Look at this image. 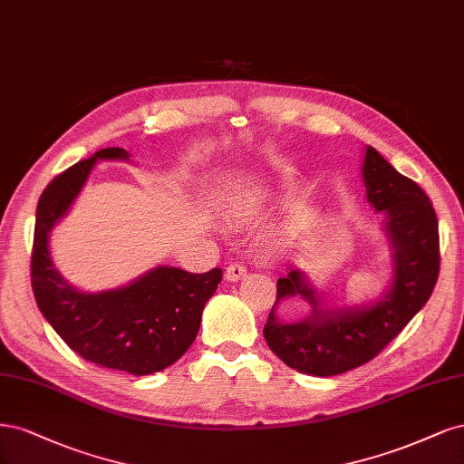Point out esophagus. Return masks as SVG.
Returning a JSON list of instances; mask_svg holds the SVG:
<instances>
[{"label":"esophagus","instance_id":"1","mask_svg":"<svg viewBox=\"0 0 464 464\" xmlns=\"http://www.w3.org/2000/svg\"><path fill=\"white\" fill-rule=\"evenodd\" d=\"M245 276H246V266L245 264L231 262L227 266V270H226V279L227 281H238V279H243Z\"/></svg>","mask_w":464,"mask_h":464}]
</instances>
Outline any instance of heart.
<instances>
[{
	"label": "heart",
	"mask_w": 464,
	"mask_h": 464,
	"mask_svg": "<svg viewBox=\"0 0 464 464\" xmlns=\"http://www.w3.org/2000/svg\"><path fill=\"white\" fill-rule=\"evenodd\" d=\"M258 200H260V198H250V200L245 204V208H241V210H246V214H250V212L254 210V208L258 206Z\"/></svg>",
	"instance_id": "1"
}]
</instances>
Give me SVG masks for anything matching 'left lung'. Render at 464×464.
I'll list each match as a JSON object with an SVG mask.
<instances>
[{
  "label": "left lung",
  "mask_w": 464,
  "mask_h": 464,
  "mask_svg": "<svg viewBox=\"0 0 464 464\" xmlns=\"http://www.w3.org/2000/svg\"><path fill=\"white\" fill-rule=\"evenodd\" d=\"M362 175L368 202L385 214L395 248L392 291L362 310H322L303 274L293 270L277 279L276 304L303 294L313 316L298 324L279 323L274 304L264 325L267 345L281 361L312 376H337L378 356L426 304L440 276V226L428 194L372 146Z\"/></svg>",
  "instance_id": "left-lung-1"
}]
</instances>
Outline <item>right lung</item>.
<instances>
[{"mask_svg": "<svg viewBox=\"0 0 464 464\" xmlns=\"http://www.w3.org/2000/svg\"><path fill=\"white\" fill-rule=\"evenodd\" d=\"M96 160H129V154L123 148H103L53 177L42 192L31 258L33 291L44 318L74 353L103 368L148 376L179 361L192 345L221 270L190 274L163 266L123 289L98 295L67 285L52 264L48 235Z\"/></svg>", "mask_w": 464, "mask_h": 464, "instance_id": "1", "label": "right lung"}]
</instances>
